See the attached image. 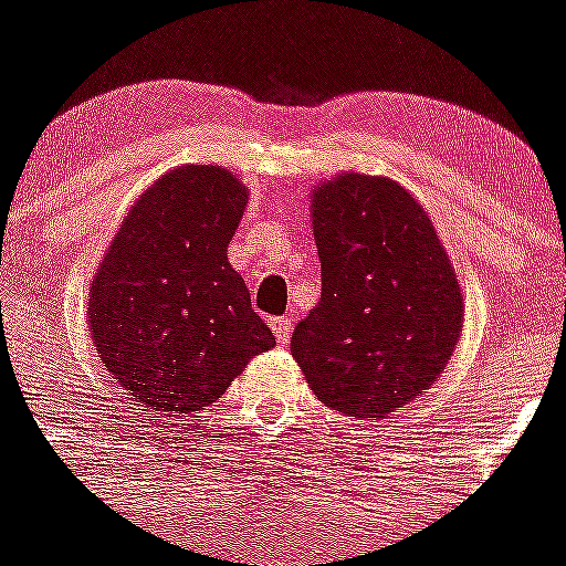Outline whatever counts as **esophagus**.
I'll use <instances>...</instances> for the list:
<instances>
[{"mask_svg": "<svg viewBox=\"0 0 566 566\" xmlns=\"http://www.w3.org/2000/svg\"><path fill=\"white\" fill-rule=\"evenodd\" d=\"M271 331H273V336H276V342L284 347V344L290 342V333H293V319H290V317H273L271 319Z\"/></svg>", "mask_w": 566, "mask_h": 566, "instance_id": "34e87169", "label": "esophagus"}]
</instances>
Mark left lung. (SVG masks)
Instances as JSON below:
<instances>
[{"label":"left lung","mask_w":566,"mask_h":566,"mask_svg":"<svg viewBox=\"0 0 566 566\" xmlns=\"http://www.w3.org/2000/svg\"><path fill=\"white\" fill-rule=\"evenodd\" d=\"M312 224L323 293L290 353L331 409L385 418L453 355L458 279L428 213L390 178L347 174L314 189Z\"/></svg>","instance_id":"obj_1"}]
</instances>
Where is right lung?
<instances>
[{"label": "right lung", "mask_w": 566, "mask_h": 566, "mask_svg": "<svg viewBox=\"0 0 566 566\" xmlns=\"http://www.w3.org/2000/svg\"><path fill=\"white\" fill-rule=\"evenodd\" d=\"M243 208L247 189L228 170L176 168L129 208L94 276V347L148 407L203 409L276 344L228 263Z\"/></svg>", "instance_id": "1"}]
</instances>
